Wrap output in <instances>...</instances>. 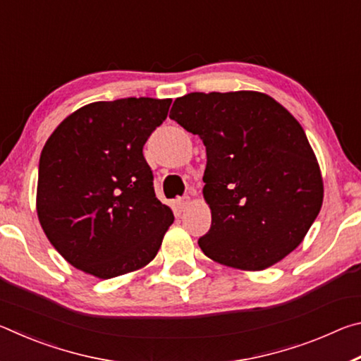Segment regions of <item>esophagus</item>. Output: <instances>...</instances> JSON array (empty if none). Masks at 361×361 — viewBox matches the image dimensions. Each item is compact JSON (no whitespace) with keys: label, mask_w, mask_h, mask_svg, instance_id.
Returning <instances> with one entry per match:
<instances>
[{"label":"esophagus","mask_w":361,"mask_h":361,"mask_svg":"<svg viewBox=\"0 0 361 361\" xmlns=\"http://www.w3.org/2000/svg\"><path fill=\"white\" fill-rule=\"evenodd\" d=\"M189 202H191V197H189V195H181V197H176L175 205H176V209L183 212L189 205Z\"/></svg>","instance_id":"34e87169"}]
</instances>
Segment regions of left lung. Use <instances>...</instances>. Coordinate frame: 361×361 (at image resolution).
Instances as JSON below:
<instances>
[{
    "instance_id": "left-lung-1",
    "label": "left lung",
    "mask_w": 361,
    "mask_h": 361,
    "mask_svg": "<svg viewBox=\"0 0 361 361\" xmlns=\"http://www.w3.org/2000/svg\"><path fill=\"white\" fill-rule=\"evenodd\" d=\"M170 119L205 145L212 226L199 239L219 264L262 271L291 253L322 209L319 162L301 124L253 90L191 92Z\"/></svg>"
}]
</instances>
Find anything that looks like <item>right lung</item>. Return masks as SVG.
<instances>
[{
    "label": "right lung",
    "mask_w": 361,
    "mask_h": 361,
    "mask_svg": "<svg viewBox=\"0 0 361 361\" xmlns=\"http://www.w3.org/2000/svg\"><path fill=\"white\" fill-rule=\"evenodd\" d=\"M170 99L129 97L79 108L42 148L36 212L54 248L99 279L154 259L173 213L156 197L143 146Z\"/></svg>",
    "instance_id": "right-lung-1"
}]
</instances>
